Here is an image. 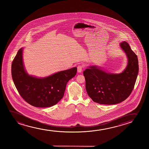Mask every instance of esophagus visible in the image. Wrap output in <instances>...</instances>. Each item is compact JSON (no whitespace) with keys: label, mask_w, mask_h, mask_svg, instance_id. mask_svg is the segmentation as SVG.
<instances>
[{"label":"esophagus","mask_w":149,"mask_h":149,"mask_svg":"<svg viewBox=\"0 0 149 149\" xmlns=\"http://www.w3.org/2000/svg\"><path fill=\"white\" fill-rule=\"evenodd\" d=\"M82 65H78L77 72L78 73H81L82 71Z\"/></svg>","instance_id":"1"}]
</instances>
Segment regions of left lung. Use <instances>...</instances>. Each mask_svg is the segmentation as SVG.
Returning <instances> with one entry per match:
<instances>
[{"mask_svg":"<svg viewBox=\"0 0 149 149\" xmlns=\"http://www.w3.org/2000/svg\"><path fill=\"white\" fill-rule=\"evenodd\" d=\"M128 59V63L120 73H107L96 65L89 66L84 71L88 95L99 104L120 103L130 96L139 73L137 55L126 42L120 44Z\"/></svg>","mask_w":149,"mask_h":149,"instance_id":"left-lung-1","label":"left lung"}]
</instances>
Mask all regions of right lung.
<instances>
[{
    "label": "right lung",
    "mask_w": 149,
    "mask_h": 149,
    "mask_svg": "<svg viewBox=\"0 0 149 149\" xmlns=\"http://www.w3.org/2000/svg\"><path fill=\"white\" fill-rule=\"evenodd\" d=\"M23 49L19 50L12 64L13 80L19 93L26 102L37 107L57 104L63 97L68 82L76 75L77 68L44 78L29 75L23 61Z\"/></svg>",
    "instance_id": "obj_1"
}]
</instances>
